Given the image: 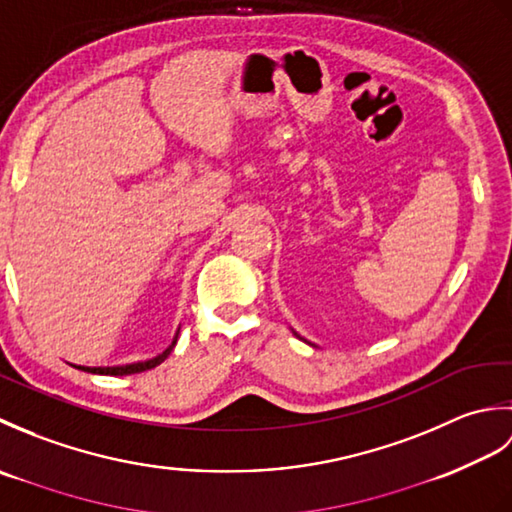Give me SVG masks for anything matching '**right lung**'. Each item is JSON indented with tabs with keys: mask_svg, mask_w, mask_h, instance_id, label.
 Instances as JSON below:
<instances>
[{
	"mask_svg": "<svg viewBox=\"0 0 512 512\" xmlns=\"http://www.w3.org/2000/svg\"><path fill=\"white\" fill-rule=\"evenodd\" d=\"M176 341H178V334L176 339H173V343L167 347L165 352L158 354L156 358H149V361H143V363H132V365H118V367H76V369H83V372H90V374H103V376H127V374H138V372H145V369H151L160 365L165 358L171 354L173 347H176Z\"/></svg>",
	"mask_w": 512,
	"mask_h": 512,
	"instance_id": "1",
	"label": "right lung"
}]
</instances>
